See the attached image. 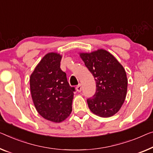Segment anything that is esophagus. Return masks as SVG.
<instances>
[{
	"label": "esophagus",
	"mask_w": 153,
	"mask_h": 153,
	"mask_svg": "<svg viewBox=\"0 0 153 153\" xmlns=\"http://www.w3.org/2000/svg\"><path fill=\"white\" fill-rule=\"evenodd\" d=\"M76 91H77V92H81V91H82V86H81L80 84H78V85L76 86Z\"/></svg>",
	"instance_id": "esophagus-1"
}]
</instances>
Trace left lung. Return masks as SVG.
I'll list each match as a JSON object with an SVG mask.
<instances>
[{
	"instance_id": "left-lung-1",
	"label": "left lung",
	"mask_w": 153,
	"mask_h": 153,
	"mask_svg": "<svg viewBox=\"0 0 153 153\" xmlns=\"http://www.w3.org/2000/svg\"><path fill=\"white\" fill-rule=\"evenodd\" d=\"M79 56L96 82V92L87 100L91 112L101 117L117 113L126 99L128 86L123 66L106 50L100 49Z\"/></svg>"
}]
</instances>
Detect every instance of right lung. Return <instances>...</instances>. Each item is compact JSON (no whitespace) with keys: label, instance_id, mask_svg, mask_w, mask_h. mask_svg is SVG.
Instances as JSON below:
<instances>
[{"label":"right lung","instance_id":"right-lung-1","mask_svg":"<svg viewBox=\"0 0 153 153\" xmlns=\"http://www.w3.org/2000/svg\"><path fill=\"white\" fill-rule=\"evenodd\" d=\"M62 55L50 52L41 59L30 76V90L36 111L43 118L59 123L72 111L74 87L60 69Z\"/></svg>","mask_w":153,"mask_h":153}]
</instances>
